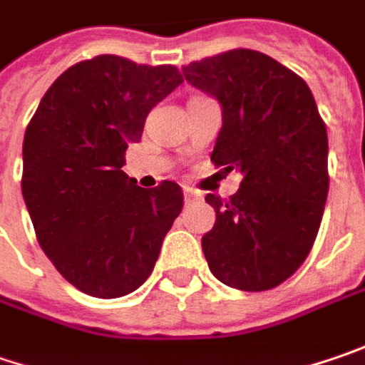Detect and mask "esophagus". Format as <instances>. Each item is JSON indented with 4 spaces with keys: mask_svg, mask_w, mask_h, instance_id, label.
Returning a JSON list of instances; mask_svg holds the SVG:
<instances>
[{
    "mask_svg": "<svg viewBox=\"0 0 365 365\" xmlns=\"http://www.w3.org/2000/svg\"><path fill=\"white\" fill-rule=\"evenodd\" d=\"M199 197H201V195H199V192H197V191H192V189H189V187L185 189V199H187V201H192V199H199Z\"/></svg>",
    "mask_w": 365,
    "mask_h": 365,
    "instance_id": "34e87169",
    "label": "esophagus"
}]
</instances>
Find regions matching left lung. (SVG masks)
Returning a JSON list of instances; mask_svg holds the SVG:
<instances>
[{"label": "left lung", "mask_w": 365, "mask_h": 365, "mask_svg": "<svg viewBox=\"0 0 365 365\" xmlns=\"http://www.w3.org/2000/svg\"><path fill=\"white\" fill-rule=\"evenodd\" d=\"M185 80L222 106L211 162L240 170V189L201 238L211 273L230 287L264 292L292 277L319 234L329 192L327 127L310 88L269 55L234 48L182 67Z\"/></svg>", "instance_id": "8db88e82"}]
</instances>
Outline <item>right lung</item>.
<instances>
[{
  "label": "right lung",
  "instance_id": "obj_1",
  "mask_svg": "<svg viewBox=\"0 0 365 365\" xmlns=\"http://www.w3.org/2000/svg\"><path fill=\"white\" fill-rule=\"evenodd\" d=\"M180 83L174 65L98 55L63 71L28 123L22 195L36 240L88 296L135 292L182 210L176 182L141 189L120 170L148 113Z\"/></svg>",
  "mask_w": 365,
  "mask_h": 365
}]
</instances>
